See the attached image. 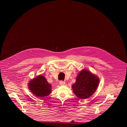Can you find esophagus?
<instances>
[{"label":"esophagus","mask_w":127,"mask_h":127,"mask_svg":"<svg viewBox=\"0 0 127 127\" xmlns=\"http://www.w3.org/2000/svg\"><path fill=\"white\" fill-rule=\"evenodd\" d=\"M59 84L60 85H64L65 84V81H60L59 82Z\"/></svg>","instance_id":"obj_1"}]
</instances>
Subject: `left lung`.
<instances>
[{
    "label": "left lung",
    "mask_w": 127,
    "mask_h": 127,
    "mask_svg": "<svg viewBox=\"0 0 127 127\" xmlns=\"http://www.w3.org/2000/svg\"><path fill=\"white\" fill-rule=\"evenodd\" d=\"M99 78L90 71L83 69L78 74L75 83L72 85L75 95L80 99H86L92 96L96 90Z\"/></svg>",
    "instance_id": "1"
}]
</instances>
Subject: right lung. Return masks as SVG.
<instances>
[{
  "label": "right lung",
  "instance_id": "add662e5",
  "mask_svg": "<svg viewBox=\"0 0 127 127\" xmlns=\"http://www.w3.org/2000/svg\"><path fill=\"white\" fill-rule=\"evenodd\" d=\"M28 87L31 92L38 97H45L51 93V85L43 75H38L28 83Z\"/></svg>",
  "mask_w": 127,
  "mask_h": 127
}]
</instances>
